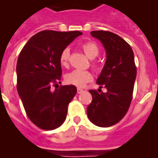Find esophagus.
I'll return each mask as SVG.
<instances>
[{
    "label": "esophagus",
    "mask_w": 158,
    "mask_h": 158,
    "mask_svg": "<svg viewBox=\"0 0 158 158\" xmlns=\"http://www.w3.org/2000/svg\"><path fill=\"white\" fill-rule=\"evenodd\" d=\"M83 92L82 89H81V88H77V93L78 94H81V93Z\"/></svg>",
    "instance_id": "34e87169"
}]
</instances>
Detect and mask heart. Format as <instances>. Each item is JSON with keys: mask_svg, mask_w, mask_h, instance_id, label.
Wrapping results in <instances>:
<instances>
[{"mask_svg": "<svg viewBox=\"0 0 158 158\" xmlns=\"http://www.w3.org/2000/svg\"><path fill=\"white\" fill-rule=\"evenodd\" d=\"M82 50L89 58L93 59L97 57L100 52L99 47L96 43L86 42L82 45ZM70 52L68 48H64L62 50L59 57V61L61 65L63 67H68V61H69ZM92 66L94 68H97L96 63H93ZM92 74L89 71L84 70H74L71 73H68L65 77L66 82L77 86V87H83L87 82L92 80Z\"/></svg>", "mask_w": 158, "mask_h": 158, "instance_id": "1", "label": "heart"}]
</instances>
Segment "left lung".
<instances>
[{"label":"left lung","mask_w":158,"mask_h":158,"mask_svg":"<svg viewBox=\"0 0 158 158\" xmlns=\"http://www.w3.org/2000/svg\"><path fill=\"white\" fill-rule=\"evenodd\" d=\"M106 51V62L96 83L107 89L90 90L92 101L87 107L88 118L99 127H110L122 119L128 112L133 98L137 68L130 45L112 32H90Z\"/></svg>","instance_id":"left-lung-1"}]
</instances>
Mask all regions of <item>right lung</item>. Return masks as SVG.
<instances>
[{
    "label": "right lung",
    "instance_id": "1",
    "mask_svg": "<svg viewBox=\"0 0 158 158\" xmlns=\"http://www.w3.org/2000/svg\"><path fill=\"white\" fill-rule=\"evenodd\" d=\"M80 31L39 32L22 48L16 65L17 90L27 116L44 130H52L63 123L68 105L77 94L75 85H60L61 52ZM52 85L55 90H52Z\"/></svg>",
    "mask_w": 158,
    "mask_h": 158
}]
</instances>
